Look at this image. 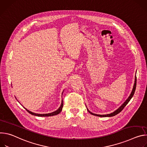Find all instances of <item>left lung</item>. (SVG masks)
<instances>
[{"instance_id": "1", "label": "left lung", "mask_w": 147, "mask_h": 147, "mask_svg": "<svg viewBox=\"0 0 147 147\" xmlns=\"http://www.w3.org/2000/svg\"><path fill=\"white\" fill-rule=\"evenodd\" d=\"M136 84H137V78H136V75L135 76V80H134V86H133V90L131 92V93H130L129 96H128V98L127 99V100L116 110H115V111H113V113H111L110 114H107V115H97V114H94V113H92L91 111H90L87 108V110L89 112V113H90L91 115H94V116H98V117H113V116H116V115H117V114H119L120 112H121L123 109L125 107V106L128 104V103L129 102V100L131 99V98L133 97L134 94V92H135V90H136Z\"/></svg>"}]
</instances>
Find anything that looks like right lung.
Segmentation results:
<instances>
[{"mask_svg": "<svg viewBox=\"0 0 147 147\" xmlns=\"http://www.w3.org/2000/svg\"><path fill=\"white\" fill-rule=\"evenodd\" d=\"M62 107H63V100H62V102H61V104L60 107H59L56 111H53V112L50 113H47V114H38V113H33V112H32V111H29L28 110H27V109H26L25 107H24V109H25L29 113H30L31 115H33V116H39V117H48V116H55V115H58V114H59V113H61V111H62Z\"/></svg>", "mask_w": 147, "mask_h": 147, "instance_id": "add662e5", "label": "right lung"}]
</instances>
